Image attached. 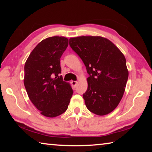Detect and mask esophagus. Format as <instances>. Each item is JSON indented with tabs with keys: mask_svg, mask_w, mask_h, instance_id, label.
Returning a JSON list of instances; mask_svg holds the SVG:
<instances>
[{
	"mask_svg": "<svg viewBox=\"0 0 152 152\" xmlns=\"http://www.w3.org/2000/svg\"><path fill=\"white\" fill-rule=\"evenodd\" d=\"M77 83H78V82H77V81H74V80L71 81V84H72V85L74 87H76V85H77Z\"/></svg>",
	"mask_w": 152,
	"mask_h": 152,
	"instance_id": "1",
	"label": "esophagus"
}]
</instances>
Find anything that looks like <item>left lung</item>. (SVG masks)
Returning a JSON list of instances; mask_svg holds the SVG:
<instances>
[{
  "label": "left lung",
  "mask_w": 152,
  "mask_h": 152,
  "mask_svg": "<svg viewBox=\"0 0 152 152\" xmlns=\"http://www.w3.org/2000/svg\"><path fill=\"white\" fill-rule=\"evenodd\" d=\"M69 44L82 59L89 74L83 98L90 111L97 115L112 112L121 100L129 72L124 55L114 43L100 36H80Z\"/></svg>",
  "instance_id": "left-lung-1"
}]
</instances>
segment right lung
<instances>
[{
    "label": "right lung",
    "instance_id": "add662e5",
    "mask_svg": "<svg viewBox=\"0 0 152 152\" xmlns=\"http://www.w3.org/2000/svg\"><path fill=\"white\" fill-rule=\"evenodd\" d=\"M68 39L54 36L38 43L25 64L24 85L30 101L48 117H55L68 109L73 91L61 74L60 58Z\"/></svg>",
    "mask_w": 152,
    "mask_h": 152
}]
</instances>
